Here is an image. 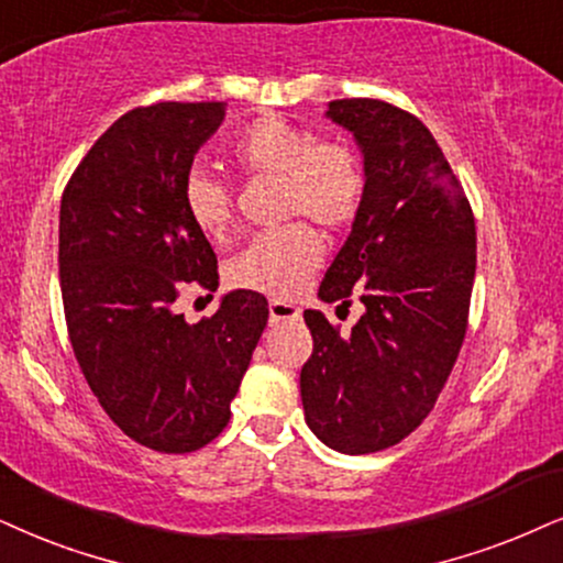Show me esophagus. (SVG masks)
<instances>
[{"label":"esophagus","instance_id":"esophagus-1","mask_svg":"<svg viewBox=\"0 0 563 563\" xmlns=\"http://www.w3.org/2000/svg\"><path fill=\"white\" fill-rule=\"evenodd\" d=\"M296 319H301V309L288 301H269V324H277V322H296Z\"/></svg>","mask_w":563,"mask_h":563}]
</instances>
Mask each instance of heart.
Listing matches in <instances>:
<instances>
[{
	"label": "heart",
	"mask_w": 563,
	"mask_h": 563,
	"mask_svg": "<svg viewBox=\"0 0 563 563\" xmlns=\"http://www.w3.org/2000/svg\"><path fill=\"white\" fill-rule=\"evenodd\" d=\"M231 158L246 174L280 176L283 210L306 216L324 229H343L364 202V168L343 142H314V134L280 117L246 124L231 142ZM184 210L191 225L212 241L229 233L233 208L229 187L208 170L184 179ZM324 246L314 229L296 223L254 236L225 267L233 288L273 298L296 296L322 262Z\"/></svg>",
	"instance_id": "1"
}]
</instances>
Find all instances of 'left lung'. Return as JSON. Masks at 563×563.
<instances>
[{"instance_id":"obj_1","label":"left lung","mask_w":563,"mask_h":563,"mask_svg":"<svg viewBox=\"0 0 563 563\" xmlns=\"http://www.w3.org/2000/svg\"><path fill=\"white\" fill-rule=\"evenodd\" d=\"M364 158V202L319 298L364 314L340 334L303 311L314 353L301 368L306 426L334 452L387 450L416 431L450 376L467 330L475 220L421 119L374 98L327 103Z\"/></svg>"}]
</instances>
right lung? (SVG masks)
<instances>
[{
	"label": "right lung",
	"instance_id": "right-lung-1",
	"mask_svg": "<svg viewBox=\"0 0 563 563\" xmlns=\"http://www.w3.org/2000/svg\"><path fill=\"white\" fill-rule=\"evenodd\" d=\"M223 119L225 103L210 101L132 109L62 197L59 283L75 358L111 421L155 452H195L225 429L269 314L254 290L220 296L197 324L176 309L187 286L218 290V257L181 189Z\"/></svg>",
	"mask_w": 563,
	"mask_h": 563
}]
</instances>
